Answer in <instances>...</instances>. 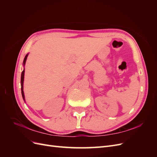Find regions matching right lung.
Listing matches in <instances>:
<instances>
[{"label": "right lung", "mask_w": 157, "mask_h": 157, "mask_svg": "<svg viewBox=\"0 0 157 157\" xmlns=\"http://www.w3.org/2000/svg\"><path fill=\"white\" fill-rule=\"evenodd\" d=\"M27 56H28V54L25 56L24 59H23V66L25 65V62H26V60H27ZM24 73H25V69H23V71H22L21 73V95H22V97H23V100L25 101V96H24V92H23V80H24Z\"/></svg>", "instance_id": "1"}]
</instances>
